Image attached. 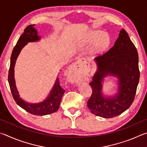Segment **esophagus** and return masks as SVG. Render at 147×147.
I'll list each match as a JSON object with an SVG mask.
<instances>
[{"label": "esophagus", "instance_id": "obj_1", "mask_svg": "<svg viewBox=\"0 0 147 147\" xmlns=\"http://www.w3.org/2000/svg\"><path fill=\"white\" fill-rule=\"evenodd\" d=\"M82 63H86V64L87 63V64H88V62H86V61H84V59L80 58V59H78V60L76 61V63H75V64H74V67H78L80 65L82 64ZM73 71H74L73 67H72V68L70 69V73H72V72H73ZM74 82H78V79L75 78H74Z\"/></svg>", "mask_w": 147, "mask_h": 147}]
</instances>
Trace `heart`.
Here are the masks:
<instances>
[{
	"label": "heart",
	"mask_w": 147,
	"mask_h": 147,
	"mask_svg": "<svg viewBox=\"0 0 147 147\" xmlns=\"http://www.w3.org/2000/svg\"><path fill=\"white\" fill-rule=\"evenodd\" d=\"M97 42L96 46L98 48L104 49L109 45L110 39L108 35L102 30H95L91 32L88 36L84 38L82 41L83 45L93 44Z\"/></svg>",
	"instance_id": "heart-1"
}]
</instances>
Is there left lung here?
<instances>
[{"label": "left lung", "instance_id": "1", "mask_svg": "<svg viewBox=\"0 0 147 147\" xmlns=\"http://www.w3.org/2000/svg\"><path fill=\"white\" fill-rule=\"evenodd\" d=\"M94 61L97 71L89 83L93 93L88 101V108L101 117L118 116L132 104L140 76L138 51L127 32L122 29L113 46ZM108 76L118 78V92L114 96L105 98L101 93V83Z\"/></svg>", "mask_w": 147, "mask_h": 147}]
</instances>
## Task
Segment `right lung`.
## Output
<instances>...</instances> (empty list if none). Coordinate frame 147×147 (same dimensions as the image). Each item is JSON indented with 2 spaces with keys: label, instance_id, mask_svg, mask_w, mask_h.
Masks as SVG:
<instances>
[{
  "label": "right lung",
  "instance_id": "1",
  "mask_svg": "<svg viewBox=\"0 0 147 147\" xmlns=\"http://www.w3.org/2000/svg\"><path fill=\"white\" fill-rule=\"evenodd\" d=\"M34 26V24H30L24 29V33L21 35L17 42L16 45L14 47L10 59V66L8 72V82L12 95L16 103L28 113L41 116L49 115L58 110L65 90L59 85V78H57L53 88L47 96V98L41 102L36 104L28 103L20 97L14 78V67L17 57L22 49L28 42H36L41 39L40 36L38 35V31Z\"/></svg>",
  "mask_w": 147,
  "mask_h": 147
}]
</instances>
